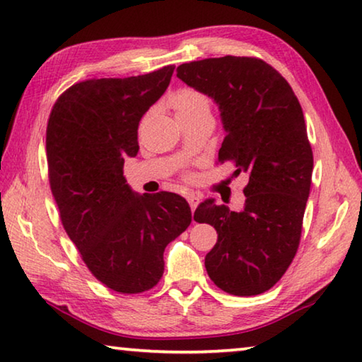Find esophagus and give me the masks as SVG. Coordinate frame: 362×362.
<instances>
[{
	"instance_id": "34e87169",
	"label": "esophagus",
	"mask_w": 362,
	"mask_h": 362,
	"mask_svg": "<svg viewBox=\"0 0 362 362\" xmlns=\"http://www.w3.org/2000/svg\"><path fill=\"white\" fill-rule=\"evenodd\" d=\"M186 199H187L189 205H191V210H192V213H194L195 206L199 205V197H197V195H195V194H187V195H186Z\"/></svg>"
}]
</instances>
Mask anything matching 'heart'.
<instances>
[{"mask_svg":"<svg viewBox=\"0 0 362 362\" xmlns=\"http://www.w3.org/2000/svg\"><path fill=\"white\" fill-rule=\"evenodd\" d=\"M171 105L176 112V118L210 114L211 112L209 98L197 90H191V88H185V90L175 93V96L171 98Z\"/></svg>","mask_w":362,"mask_h":362,"instance_id":"obj_1","label":"heart"}]
</instances>
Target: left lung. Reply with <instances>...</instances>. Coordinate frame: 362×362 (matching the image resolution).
Masks as SVG:
<instances>
[{"instance_id": "obj_1", "label": "left lung", "mask_w": 362, "mask_h": 362, "mask_svg": "<svg viewBox=\"0 0 362 362\" xmlns=\"http://www.w3.org/2000/svg\"><path fill=\"white\" fill-rule=\"evenodd\" d=\"M176 72L218 105L224 139L216 162L234 163V175L248 176L242 210L215 199L195 209L194 220L218 233L206 272L230 295L263 293L284 276L300 244L313 175L303 110L286 78L262 59L211 57Z\"/></svg>"}]
</instances>
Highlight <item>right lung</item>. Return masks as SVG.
<instances>
[{"label":"right lung","mask_w":362,"mask_h":362,"mask_svg":"<svg viewBox=\"0 0 362 362\" xmlns=\"http://www.w3.org/2000/svg\"><path fill=\"white\" fill-rule=\"evenodd\" d=\"M173 70L76 83L47 122L49 185L64 229L94 277L120 293L156 286L165 247L192 221L181 195L139 194L123 176L125 160L139 151L141 118L167 91Z\"/></svg>","instance_id":"right-lung-1"}]
</instances>
